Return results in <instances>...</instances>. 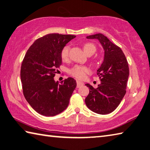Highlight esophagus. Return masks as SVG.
Returning a JSON list of instances; mask_svg holds the SVG:
<instances>
[{
  "mask_svg": "<svg viewBox=\"0 0 150 150\" xmlns=\"http://www.w3.org/2000/svg\"><path fill=\"white\" fill-rule=\"evenodd\" d=\"M83 85V83L82 82H81V81H77V88H79V87H81V86Z\"/></svg>",
  "mask_w": 150,
  "mask_h": 150,
  "instance_id": "obj_1",
  "label": "esophagus"
}]
</instances>
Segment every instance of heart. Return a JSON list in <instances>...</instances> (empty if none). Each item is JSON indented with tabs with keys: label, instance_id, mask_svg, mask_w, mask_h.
<instances>
[{
	"label": "heart",
	"instance_id": "b5f03b06",
	"mask_svg": "<svg viewBox=\"0 0 150 150\" xmlns=\"http://www.w3.org/2000/svg\"><path fill=\"white\" fill-rule=\"evenodd\" d=\"M83 49L84 52L88 56L92 55L96 51V46L92 42L84 43L83 45ZM69 46L66 45L62 48L60 52V57L62 61L66 62L68 60V59H69ZM90 73H91V69L88 67L81 66V65H75V66L71 68L69 71V73L71 75L78 79H84L86 77V75L89 74Z\"/></svg>",
	"mask_w": 150,
	"mask_h": 150
}]
</instances>
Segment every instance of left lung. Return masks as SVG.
<instances>
[{"instance_id":"1","label":"left lung","mask_w":150,"mask_h":150,"mask_svg":"<svg viewBox=\"0 0 150 150\" xmlns=\"http://www.w3.org/2000/svg\"><path fill=\"white\" fill-rule=\"evenodd\" d=\"M87 39H98L104 49V59L97 71L100 84L94 88L86 84L89 94L85 98L87 107L94 112L105 115L113 111L126 94L129 67L120 47L113 44L103 34L90 35Z\"/></svg>"}]
</instances>
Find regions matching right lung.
<instances>
[{"instance_id": "1", "label": "right lung", "mask_w": 150, "mask_h": 150, "mask_svg": "<svg viewBox=\"0 0 150 150\" xmlns=\"http://www.w3.org/2000/svg\"><path fill=\"white\" fill-rule=\"evenodd\" d=\"M75 35L51 33L37 39L27 51L20 77L25 98L42 115L55 116L64 111L77 83L69 77L61 84L54 79L62 65L61 50Z\"/></svg>"}]
</instances>
